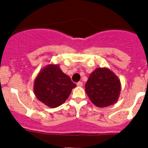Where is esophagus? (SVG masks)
<instances>
[{
    "label": "esophagus",
    "instance_id": "obj_1",
    "mask_svg": "<svg viewBox=\"0 0 148 148\" xmlns=\"http://www.w3.org/2000/svg\"><path fill=\"white\" fill-rule=\"evenodd\" d=\"M77 86H83V83L82 82H79L77 83Z\"/></svg>",
    "mask_w": 148,
    "mask_h": 148
}]
</instances>
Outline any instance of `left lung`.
<instances>
[{"instance_id":"8db88e82","label":"left lung","mask_w":148,"mask_h":148,"mask_svg":"<svg viewBox=\"0 0 148 148\" xmlns=\"http://www.w3.org/2000/svg\"><path fill=\"white\" fill-rule=\"evenodd\" d=\"M89 99L98 107L114 104L121 91L120 80L107 68H97L89 75L85 84Z\"/></svg>"}]
</instances>
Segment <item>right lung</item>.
Here are the masks:
<instances>
[{"label": "right lung", "mask_w": 148, "mask_h": 148, "mask_svg": "<svg viewBox=\"0 0 148 148\" xmlns=\"http://www.w3.org/2000/svg\"><path fill=\"white\" fill-rule=\"evenodd\" d=\"M76 86L59 65L49 64L36 77L34 92L38 100L48 107L55 108L64 103Z\"/></svg>", "instance_id": "add662e5"}]
</instances>
